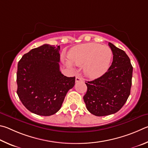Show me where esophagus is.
Wrapping results in <instances>:
<instances>
[{"label": "esophagus", "mask_w": 148, "mask_h": 148, "mask_svg": "<svg viewBox=\"0 0 148 148\" xmlns=\"http://www.w3.org/2000/svg\"><path fill=\"white\" fill-rule=\"evenodd\" d=\"M75 81H76V82H78L82 81V79L81 78V77H79V76H77V77H76Z\"/></svg>", "instance_id": "34e87169"}]
</instances>
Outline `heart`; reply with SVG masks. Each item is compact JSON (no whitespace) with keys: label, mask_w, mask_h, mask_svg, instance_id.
Masks as SVG:
<instances>
[{"label":"heart","mask_w":148,"mask_h":148,"mask_svg":"<svg viewBox=\"0 0 148 148\" xmlns=\"http://www.w3.org/2000/svg\"><path fill=\"white\" fill-rule=\"evenodd\" d=\"M68 58L77 66L83 65L84 72L88 76L97 77L105 73L109 67L112 51L107 46L87 43L72 48L68 53ZM70 62L66 61V64L71 68L73 66Z\"/></svg>","instance_id":"heart-1"}]
</instances>
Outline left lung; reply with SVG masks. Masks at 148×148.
Returning <instances> with one entry per match:
<instances>
[{
  "mask_svg": "<svg viewBox=\"0 0 148 148\" xmlns=\"http://www.w3.org/2000/svg\"><path fill=\"white\" fill-rule=\"evenodd\" d=\"M113 60L101 77L85 82L87 92L83 99L89 112L97 116L112 114L120 110L130 95L133 66L121 49L108 43Z\"/></svg>",
  "mask_w": 148,
  "mask_h": 148,
  "instance_id": "left-lung-1",
  "label": "left lung"
}]
</instances>
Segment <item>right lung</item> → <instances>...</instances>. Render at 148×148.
Listing matches in <instances>:
<instances>
[{
    "label": "right lung",
    "instance_id": "1",
    "mask_svg": "<svg viewBox=\"0 0 148 148\" xmlns=\"http://www.w3.org/2000/svg\"><path fill=\"white\" fill-rule=\"evenodd\" d=\"M60 49L44 44L25 54L18 62L17 94L31 112L48 116L60 109L75 77L64 76L60 71Z\"/></svg>",
    "mask_w": 148,
    "mask_h": 148
}]
</instances>
